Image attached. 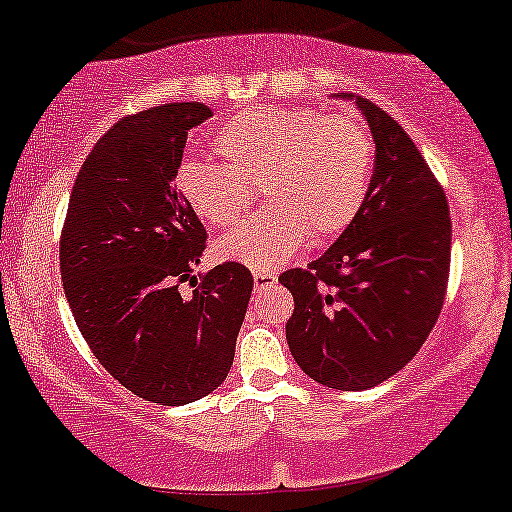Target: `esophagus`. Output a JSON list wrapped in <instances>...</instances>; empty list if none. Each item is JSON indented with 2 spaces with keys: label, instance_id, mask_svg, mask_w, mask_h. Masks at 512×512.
<instances>
[{
  "label": "esophagus",
  "instance_id": "1",
  "mask_svg": "<svg viewBox=\"0 0 512 512\" xmlns=\"http://www.w3.org/2000/svg\"><path fill=\"white\" fill-rule=\"evenodd\" d=\"M252 279H255V291H262V288L274 286L276 274L274 272H262V269H257V272H252Z\"/></svg>",
  "mask_w": 512,
  "mask_h": 512
}]
</instances>
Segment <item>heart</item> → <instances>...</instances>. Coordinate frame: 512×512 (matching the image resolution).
Instances as JSON below:
<instances>
[{
	"label": "heart",
	"instance_id": "1",
	"mask_svg": "<svg viewBox=\"0 0 512 512\" xmlns=\"http://www.w3.org/2000/svg\"><path fill=\"white\" fill-rule=\"evenodd\" d=\"M224 164L183 159L176 190L214 229L243 217L255 188L260 212L217 243L226 260L274 269L307 240H329L365 207L374 176V140L357 114L310 107H255L231 116L212 140Z\"/></svg>",
	"mask_w": 512,
	"mask_h": 512
}]
</instances>
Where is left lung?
<instances>
[{
    "label": "left lung",
    "instance_id": "left-lung-1",
    "mask_svg": "<svg viewBox=\"0 0 512 512\" xmlns=\"http://www.w3.org/2000/svg\"><path fill=\"white\" fill-rule=\"evenodd\" d=\"M377 143L365 207L315 262L279 281L293 295L288 348L317 384L362 391L415 357L434 329L451 272L441 183L400 123L355 97Z\"/></svg>",
    "mask_w": 512,
    "mask_h": 512
}]
</instances>
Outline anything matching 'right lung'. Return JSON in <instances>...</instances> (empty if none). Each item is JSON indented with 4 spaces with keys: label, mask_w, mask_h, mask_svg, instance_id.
I'll return each mask as SVG.
<instances>
[{
    "label": "right lung",
    "mask_w": 512,
    "mask_h": 512,
    "mask_svg": "<svg viewBox=\"0 0 512 512\" xmlns=\"http://www.w3.org/2000/svg\"><path fill=\"white\" fill-rule=\"evenodd\" d=\"M209 116L202 102H171L116 121L80 166L61 226L80 334L121 386L159 405L193 403L226 379L252 293L238 262L193 276L207 231L174 176L188 133Z\"/></svg>",
    "instance_id": "1"
}]
</instances>
